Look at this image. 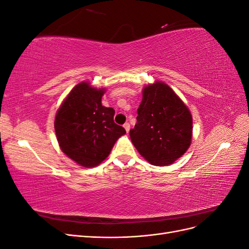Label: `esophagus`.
<instances>
[{
  "label": "esophagus",
  "mask_w": 249,
  "mask_h": 249,
  "mask_svg": "<svg viewBox=\"0 0 249 249\" xmlns=\"http://www.w3.org/2000/svg\"><path fill=\"white\" fill-rule=\"evenodd\" d=\"M124 127L126 132H129V131H130V124H129V123H125V124H124Z\"/></svg>",
  "instance_id": "34e87169"
}]
</instances>
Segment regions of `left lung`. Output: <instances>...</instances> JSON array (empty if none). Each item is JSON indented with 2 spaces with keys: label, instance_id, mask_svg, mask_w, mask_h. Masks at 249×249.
<instances>
[{
  "label": "left lung",
  "instance_id": "1",
  "mask_svg": "<svg viewBox=\"0 0 249 249\" xmlns=\"http://www.w3.org/2000/svg\"><path fill=\"white\" fill-rule=\"evenodd\" d=\"M137 124L130 130L134 146L150 164L165 166L189 148L192 116L176 92L162 82L143 89Z\"/></svg>",
  "mask_w": 249,
  "mask_h": 249
}]
</instances>
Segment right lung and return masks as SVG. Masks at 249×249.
I'll list each match as a JSON object with an SVG mask.
<instances>
[{
  "mask_svg": "<svg viewBox=\"0 0 249 249\" xmlns=\"http://www.w3.org/2000/svg\"><path fill=\"white\" fill-rule=\"evenodd\" d=\"M104 89L83 82L59 108L55 132L62 152L84 167H94L109 156L125 130L114 123V109L104 107Z\"/></svg>",
  "mask_w": 249,
  "mask_h": 249,
  "instance_id": "right-lung-1",
  "label": "right lung"
}]
</instances>
